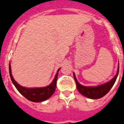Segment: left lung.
Listing matches in <instances>:
<instances>
[{
  "mask_svg": "<svg viewBox=\"0 0 124 124\" xmlns=\"http://www.w3.org/2000/svg\"><path fill=\"white\" fill-rule=\"evenodd\" d=\"M119 64L118 66L117 72V74L110 81L107 82L105 84H101L99 86H84L80 84L79 83L77 79L75 76L74 73H73L74 76V78L75 80L76 84V87H77L78 90L79 92L82 95L84 96L85 97L89 98V99H96L101 98L103 96L107 94L108 92L110 91V89L112 87L113 85L116 82L118 74H119Z\"/></svg>",
  "mask_w": 124,
  "mask_h": 124,
  "instance_id": "obj_1",
  "label": "left lung"
}]
</instances>
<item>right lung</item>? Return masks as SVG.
I'll return each mask as SVG.
<instances>
[{
	"label": "right lung",
	"instance_id": "add662e5",
	"mask_svg": "<svg viewBox=\"0 0 124 124\" xmlns=\"http://www.w3.org/2000/svg\"><path fill=\"white\" fill-rule=\"evenodd\" d=\"M60 68L57 71V73L55 75L54 79L52 83L46 87H35V88H27V87H23L20 86L17 82L15 81L12 76V74L11 73V66L10 63L9 64V73L10 76L11 80L12 81L14 86L17 88L22 95L30 101L34 102H39L44 101L47 100L50 98L53 94L54 93L56 89V81L58 75V72Z\"/></svg>",
	"mask_w": 124,
	"mask_h": 124
}]
</instances>
